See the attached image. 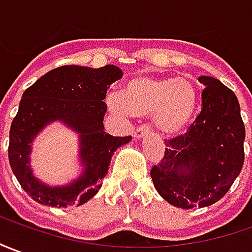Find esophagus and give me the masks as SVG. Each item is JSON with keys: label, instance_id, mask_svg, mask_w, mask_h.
<instances>
[{"label": "esophagus", "instance_id": "1", "mask_svg": "<svg viewBox=\"0 0 252 252\" xmlns=\"http://www.w3.org/2000/svg\"><path fill=\"white\" fill-rule=\"evenodd\" d=\"M149 133V126H145V125H143V126H138L136 130H134V138L136 140H140L141 137H144L145 134H148Z\"/></svg>", "mask_w": 252, "mask_h": 252}]
</instances>
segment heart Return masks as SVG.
<instances>
[{
    "label": "heart",
    "mask_w": 252,
    "mask_h": 252,
    "mask_svg": "<svg viewBox=\"0 0 252 252\" xmlns=\"http://www.w3.org/2000/svg\"><path fill=\"white\" fill-rule=\"evenodd\" d=\"M111 111L123 115H151L158 129L166 134H180L196 112L197 90L188 78L137 76L126 83L122 93L107 97Z\"/></svg>",
    "instance_id": "b5f03b06"
}]
</instances>
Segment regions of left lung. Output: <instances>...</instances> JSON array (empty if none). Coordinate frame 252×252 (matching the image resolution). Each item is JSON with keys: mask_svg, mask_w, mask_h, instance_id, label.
<instances>
[{"mask_svg": "<svg viewBox=\"0 0 252 252\" xmlns=\"http://www.w3.org/2000/svg\"><path fill=\"white\" fill-rule=\"evenodd\" d=\"M203 83L202 111L184 136L164 140V155L151 170L156 190L181 207H207L226 195L244 163L246 129L232 90L213 76Z\"/></svg>", "mask_w": 252, "mask_h": 252, "instance_id": "8db88e82", "label": "left lung"}]
</instances>
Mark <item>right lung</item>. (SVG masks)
Wrapping results in <instances>:
<instances>
[{"label":"right lung","mask_w":252,"mask_h":252,"mask_svg":"<svg viewBox=\"0 0 252 252\" xmlns=\"http://www.w3.org/2000/svg\"><path fill=\"white\" fill-rule=\"evenodd\" d=\"M122 75V70L111 64L101 68L63 65L46 72L26 89L10 126L8 156L10 169L31 199L52 207L81 206L101 188L114 152L131 140V136L114 137L104 131L107 104L103 100L109 86ZM55 120L80 134L84 171L63 187L39 182L30 166L31 143Z\"/></svg>","instance_id":"add662e5"}]
</instances>
